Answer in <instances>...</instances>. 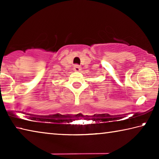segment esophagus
<instances>
[{"label": "esophagus", "mask_w": 159, "mask_h": 159, "mask_svg": "<svg viewBox=\"0 0 159 159\" xmlns=\"http://www.w3.org/2000/svg\"><path fill=\"white\" fill-rule=\"evenodd\" d=\"M80 69H81V67H80V66H79V64H75L74 66V70L75 71H79Z\"/></svg>", "instance_id": "34e87169"}]
</instances>
